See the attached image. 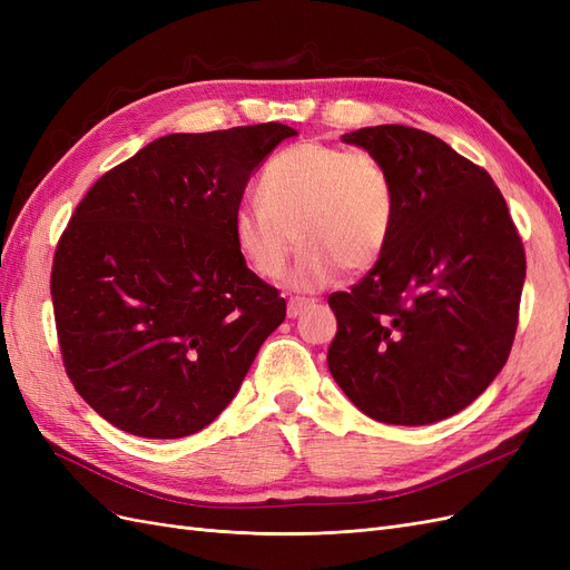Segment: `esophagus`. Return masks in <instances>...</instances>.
Wrapping results in <instances>:
<instances>
[{
  "label": "esophagus",
  "instance_id": "obj_1",
  "mask_svg": "<svg viewBox=\"0 0 570 570\" xmlns=\"http://www.w3.org/2000/svg\"><path fill=\"white\" fill-rule=\"evenodd\" d=\"M314 306V302L312 299H304V297H292L289 302H287V318H297V316H302L306 308H312Z\"/></svg>",
  "mask_w": 570,
  "mask_h": 570
}]
</instances>
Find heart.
Masks as SVG:
<instances>
[{
    "instance_id": "b5f03b06",
    "label": "heart",
    "mask_w": 570,
    "mask_h": 570,
    "mask_svg": "<svg viewBox=\"0 0 570 570\" xmlns=\"http://www.w3.org/2000/svg\"><path fill=\"white\" fill-rule=\"evenodd\" d=\"M258 202L230 216V237L245 266L278 281L304 245L289 285L314 292L347 268L381 262L396 226V189L385 164L368 151L304 142L275 154L258 178Z\"/></svg>"
}]
</instances>
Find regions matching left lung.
Here are the masks:
<instances>
[{"label":"left lung","mask_w":570,"mask_h":570,"mask_svg":"<svg viewBox=\"0 0 570 570\" xmlns=\"http://www.w3.org/2000/svg\"><path fill=\"white\" fill-rule=\"evenodd\" d=\"M342 142L381 159L396 189L390 247L327 304V368L352 404L390 425H428L473 404L504 368L525 252L499 187L440 137L373 126Z\"/></svg>","instance_id":"1"}]
</instances>
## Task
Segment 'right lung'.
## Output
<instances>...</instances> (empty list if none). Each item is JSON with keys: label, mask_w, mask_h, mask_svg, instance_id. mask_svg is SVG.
Masks as SVG:
<instances>
[{"label": "right lung", "mask_w": 570, "mask_h": 570, "mask_svg": "<svg viewBox=\"0 0 570 570\" xmlns=\"http://www.w3.org/2000/svg\"><path fill=\"white\" fill-rule=\"evenodd\" d=\"M295 135L283 124L166 135L78 204L51 302L66 373L111 425L149 440L199 433L283 323L285 299L235 252L230 216Z\"/></svg>", "instance_id": "add662e5"}]
</instances>
